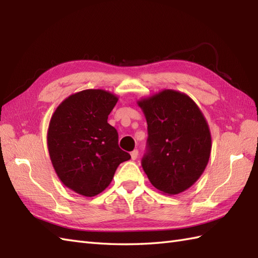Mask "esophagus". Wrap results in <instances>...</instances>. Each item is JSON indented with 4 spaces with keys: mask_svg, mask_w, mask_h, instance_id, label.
Returning <instances> with one entry per match:
<instances>
[{
    "mask_svg": "<svg viewBox=\"0 0 258 258\" xmlns=\"http://www.w3.org/2000/svg\"><path fill=\"white\" fill-rule=\"evenodd\" d=\"M139 156V151L138 150H134L133 152H131V157H132V160L135 161L136 158Z\"/></svg>",
    "mask_w": 258,
    "mask_h": 258,
    "instance_id": "34e87169",
    "label": "esophagus"
}]
</instances>
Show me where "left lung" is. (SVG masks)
Instances as JSON below:
<instances>
[{
	"label": "left lung",
	"instance_id": "obj_1",
	"mask_svg": "<svg viewBox=\"0 0 258 258\" xmlns=\"http://www.w3.org/2000/svg\"><path fill=\"white\" fill-rule=\"evenodd\" d=\"M138 105L149 131L142 166L150 182L166 195L188 189L211 156L212 136L204 114L187 94L175 90L142 97Z\"/></svg>",
	"mask_w": 258,
	"mask_h": 258
}]
</instances>
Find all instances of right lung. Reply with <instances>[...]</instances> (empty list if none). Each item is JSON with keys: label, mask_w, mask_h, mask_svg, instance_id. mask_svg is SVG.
<instances>
[{"label": "right lung", "mask_w": 258, "mask_h": 258, "mask_svg": "<svg viewBox=\"0 0 258 258\" xmlns=\"http://www.w3.org/2000/svg\"><path fill=\"white\" fill-rule=\"evenodd\" d=\"M117 101L108 91L84 90L65 98L52 115L46 136L52 165L59 180L80 195L102 193L119 164L131 158L107 123Z\"/></svg>", "instance_id": "add662e5"}]
</instances>
